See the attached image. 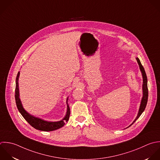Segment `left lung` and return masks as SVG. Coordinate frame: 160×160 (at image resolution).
Returning <instances> with one entry per match:
<instances>
[{
	"mask_svg": "<svg viewBox=\"0 0 160 160\" xmlns=\"http://www.w3.org/2000/svg\"><path fill=\"white\" fill-rule=\"evenodd\" d=\"M138 63L140 67V69L142 72V76H143V97H142V100L141 102V104H140V109H139V112L138 113V115L137 117V118H135V120L133 121V122L129 126H132L135 122L136 120L140 117V115L142 114V113L144 112L147 104V102H148V83H147V77L145 71V69L143 68V67L142 66L140 60H139V58L138 57L136 58Z\"/></svg>",
	"mask_w": 160,
	"mask_h": 160,
	"instance_id": "left-lung-1",
	"label": "left lung"
}]
</instances>
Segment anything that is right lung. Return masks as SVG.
Segmentation results:
<instances>
[{"instance_id": "add662e5", "label": "right lung", "mask_w": 160, "mask_h": 160, "mask_svg": "<svg viewBox=\"0 0 160 160\" xmlns=\"http://www.w3.org/2000/svg\"><path fill=\"white\" fill-rule=\"evenodd\" d=\"M20 72H18L16 80H15V102L17 105V107L20 113V114L22 115V117L25 118V120L34 128L40 130V131H44V132H51L53 130H56L57 129H59L62 128L63 126H64L65 122H67L70 114V110L69 105H68L67 101L68 98L67 99V111L65 117L60 121L58 122H47L45 120H43L40 118H36L31 115H30L28 113H27L24 108L22 107L21 101L19 98V91H18V77H19Z\"/></svg>"}]
</instances>
